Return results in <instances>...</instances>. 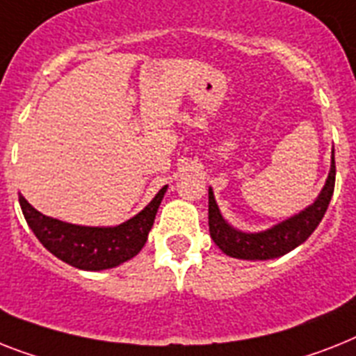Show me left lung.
I'll list each match as a JSON object with an SVG mask.
<instances>
[{
    "instance_id": "1",
    "label": "left lung",
    "mask_w": 356,
    "mask_h": 356,
    "mask_svg": "<svg viewBox=\"0 0 356 356\" xmlns=\"http://www.w3.org/2000/svg\"><path fill=\"white\" fill-rule=\"evenodd\" d=\"M334 151L331 154V169L320 195L304 211L293 214L287 220H282L273 227L258 233H245L233 227L222 216L218 204L214 200V193L209 187V233L214 243L218 245L227 257L240 260H273L280 258L298 248L313 234L324 218L327 205L334 191Z\"/></svg>"
}]
</instances>
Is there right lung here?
Wrapping results in <instances>:
<instances>
[{
    "label": "right lung",
    "instance_id": "right-lung-1",
    "mask_svg": "<svg viewBox=\"0 0 356 356\" xmlns=\"http://www.w3.org/2000/svg\"><path fill=\"white\" fill-rule=\"evenodd\" d=\"M167 185L138 214L113 227H89L51 218L34 209L22 195L23 216L47 251L81 271H104L136 257L145 245Z\"/></svg>",
    "mask_w": 356,
    "mask_h": 356
}]
</instances>
